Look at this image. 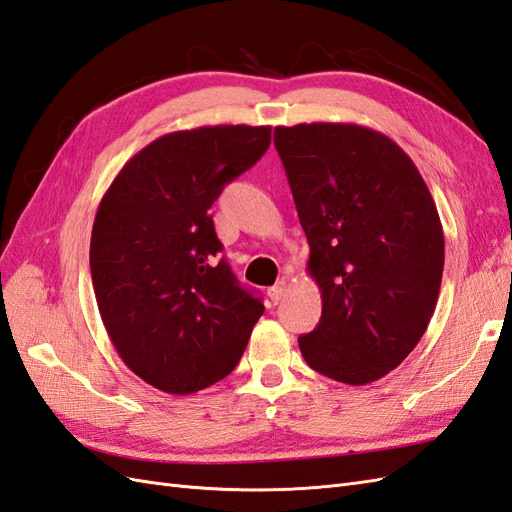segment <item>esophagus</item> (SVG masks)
<instances>
[{
  "label": "esophagus",
  "instance_id": "esophagus-1",
  "mask_svg": "<svg viewBox=\"0 0 512 512\" xmlns=\"http://www.w3.org/2000/svg\"><path fill=\"white\" fill-rule=\"evenodd\" d=\"M287 287H290V285H287V281H285V279L277 281V285H272V287H270V290H268V296H270V300H272L274 305H279L281 300L287 296Z\"/></svg>",
  "mask_w": 512,
  "mask_h": 512
}]
</instances>
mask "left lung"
Masks as SVG:
<instances>
[{
    "label": "left lung",
    "mask_w": 512,
    "mask_h": 512,
    "mask_svg": "<svg viewBox=\"0 0 512 512\" xmlns=\"http://www.w3.org/2000/svg\"><path fill=\"white\" fill-rule=\"evenodd\" d=\"M274 147L322 294L300 352L333 381L374 383L409 357L435 313L445 255L437 205L411 157L370 127H277Z\"/></svg>",
    "instance_id": "left-lung-1"
}]
</instances>
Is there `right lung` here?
I'll return each mask as SVG.
<instances>
[{
    "label": "right lung",
    "mask_w": 512,
    "mask_h": 512,
    "mask_svg": "<svg viewBox=\"0 0 512 512\" xmlns=\"http://www.w3.org/2000/svg\"><path fill=\"white\" fill-rule=\"evenodd\" d=\"M272 127L214 125L153 140L99 203L90 274L127 368L186 396L233 372L264 313L235 279L209 216L222 188L270 147Z\"/></svg>",
    "instance_id": "obj_1"
}]
</instances>
